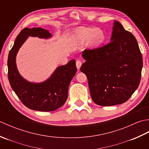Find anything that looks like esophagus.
<instances>
[{"instance_id":"1","label":"esophagus","mask_w":149,"mask_h":149,"mask_svg":"<svg viewBox=\"0 0 149 149\" xmlns=\"http://www.w3.org/2000/svg\"><path fill=\"white\" fill-rule=\"evenodd\" d=\"M81 65H82V63H81L80 60H77V61H76V66H77V68L78 70L80 69Z\"/></svg>"}]
</instances>
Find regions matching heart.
<instances>
[{
  "mask_svg": "<svg viewBox=\"0 0 149 149\" xmlns=\"http://www.w3.org/2000/svg\"><path fill=\"white\" fill-rule=\"evenodd\" d=\"M74 37L79 42H84L88 40L91 45L97 46L105 40L103 31L99 28L80 27L74 31Z\"/></svg>",
  "mask_w": 149,
  "mask_h": 149,
  "instance_id": "obj_1",
  "label": "heart"
}]
</instances>
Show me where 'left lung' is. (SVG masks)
I'll return each mask as SVG.
<instances>
[{
  "label": "left lung",
  "instance_id": "left-lung-1",
  "mask_svg": "<svg viewBox=\"0 0 149 149\" xmlns=\"http://www.w3.org/2000/svg\"><path fill=\"white\" fill-rule=\"evenodd\" d=\"M111 42L99 48L85 49L86 62L81 71L88 78L90 95L97 105L125 102L140 84L143 59L136 40L118 21H114Z\"/></svg>",
  "mask_w": 149,
  "mask_h": 149
}]
</instances>
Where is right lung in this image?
Wrapping results in <instances>:
<instances>
[{
  "instance_id": "obj_1",
  "label": "right lung",
  "mask_w": 149,
  "mask_h": 149,
  "mask_svg": "<svg viewBox=\"0 0 149 149\" xmlns=\"http://www.w3.org/2000/svg\"><path fill=\"white\" fill-rule=\"evenodd\" d=\"M29 36L47 38L51 34L41 27H26L20 31L8 56L9 83L22 102L28 108L39 111H53L61 107L67 99L70 83L77 72L75 61L72 59L66 65L59 66L51 77L42 83H29L19 74L15 62L17 52Z\"/></svg>"
}]
</instances>
